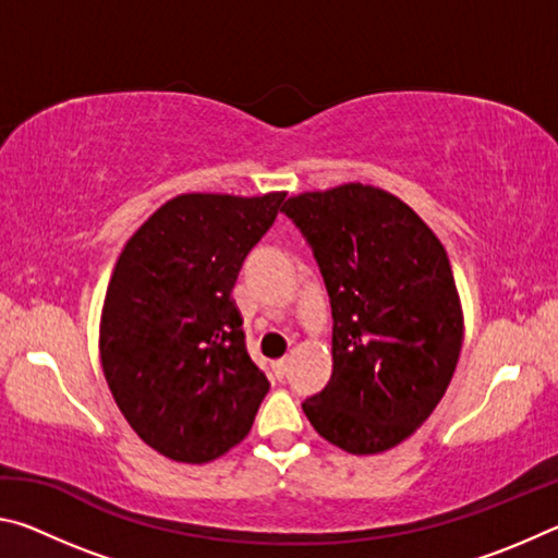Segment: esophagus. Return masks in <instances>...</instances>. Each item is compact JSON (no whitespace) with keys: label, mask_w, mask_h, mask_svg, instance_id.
<instances>
[{"label":"esophagus","mask_w":558,"mask_h":558,"mask_svg":"<svg viewBox=\"0 0 558 558\" xmlns=\"http://www.w3.org/2000/svg\"><path fill=\"white\" fill-rule=\"evenodd\" d=\"M288 366H290L288 359H278V362L272 364V372H276V379H286V374H288Z\"/></svg>","instance_id":"1"}]
</instances>
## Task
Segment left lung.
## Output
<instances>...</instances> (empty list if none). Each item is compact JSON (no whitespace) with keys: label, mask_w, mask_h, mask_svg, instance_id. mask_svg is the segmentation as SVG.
I'll return each mask as SVG.
<instances>
[{"label":"left lung","mask_w":558,"mask_h":558,"mask_svg":"<svg viewBox=\"0 0 558 558\" xmlns=\"http://www.w3.org/2000/svg\"><path fill=\"white\" fill-rule=\"evenodd\" d=\"M305 235L332 305V376L302 411L354 456L399 446L446 393L462 347L448 253L418 214L369 184L282 206Z\"/></svg>","instance_id":"obj_1"}]
</instances>
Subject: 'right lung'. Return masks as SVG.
<instances>
[{"mask_svg":"<svg viewBox=\"0 0 558 558\" xmlns=\"http://www.w3.org/2000/svg\"><path fill=\"white\" fill-rule=\"evenodd\" d=\"M282 202L286 192L174 196L120 253L100 317L102 374L132 430L165 458L223 456L266 399L231 290Z\"/></svg>","mask_w":558,"mask_h":558,"instance_id":"1","label":"right lung"}]
</instances>
